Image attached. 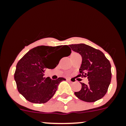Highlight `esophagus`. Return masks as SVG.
Segmentation results:
<instances>
[{
  "label": "esophagus",
  "mask_w": 126,
  "mask_h": 126,
  "mask_svg": "<svg viewBox=\"0 0 126 126\" xmlns=\"http://www.w3.org/2000/svg\"><path fill=\"white\" fill-rule=\"evenodd\" d=\"M66 80H67V81H69V82H72L71 80H70V79H66Z\"/></svg>",
  "instance_id": "obj_1"
}]
</instances>
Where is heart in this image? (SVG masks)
<instances>
[{
  "label": "heart",
  "mask_w": 126,
  "mask_h": 126,
  "mask_svg": "<svg viewBox=\"0 0 126 126\" xmlns=\"http://www.w3.org/2000/svg\"><path fill=\"white\" fill-rule=\"evenodd\" d=\"M77 54V53H73V54Z\"/></svg>",
  "instance_id": "b5f03b06"
}]
</instances>
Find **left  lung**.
<instances>
[{
    "label": "left lung",
    "instance_id": "1",
    "mask_svg": "<svg viewBox=\"0 0 126 126\" xmlns=\"http://www.w3.org/2000/svg\"><path fill=\"white\" fill-rule=\"evenodd\" d=\"M72 50L82 56L78 76L88 77V84L80 83L82 88L75 94L85 102H95L106 94L111 80L110 62L100 50L85 44L69 45Z\"/></svg>",
    "mask_w": 126,
    "mask_h": 126
}]
</instances>
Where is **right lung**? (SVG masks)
Listing matches in <instances>:
<instances>
[{
	"mask_svg": "<svg viewBox=\"0 0 126 126\" xmlns=\"http://www.w3.org/2000/svg\"><path fill=\"white\" fill-rule=\"evenodd\" d=\"M62 50L66 51V56L71 53V49L66 45L37 46L18 62L14 78L19 92L27 100L32 103H46L54 95L59 83L66 80L63 78L51 80L44 77L46 69H54L59 64L62 57L59 60L57 55Z\"/></svg>",
	"mask_w": 126,
	"mask_h": 126,
	"instance_id": "add662e5",
	"label": "right lung"
}]
</instances>
